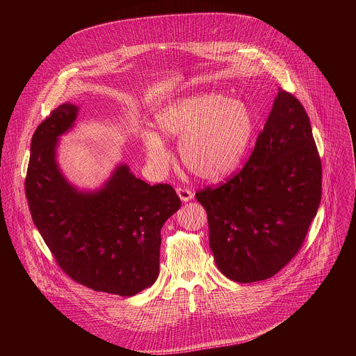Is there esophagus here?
I'll return each mask as SVG.
<instances>
[{"mask_svg":"<svg viewBox=\"0 0 356 356\" xmlns=\"http://www.w3.org/2000/svg\"><path fill=\"white\" fill-rule=\"evenodd\" d=\"M176 191H177V195L180 197V200L183 202H187V201L194 198V193L191 190H188V188H177Z\"/></svg>","mask_w":356,"mask_h":356,"instance_id":"34e87169","label":"esophagus"}]
</instances>
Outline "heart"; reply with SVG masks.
<instances>
[{"mask_svg": "<svg viewBox=\"0 0 356 356\" xmlns=\"http://www.w3.org/2000/svg\"><path fill=\"white\" fill-rule=\"evenodd\" d=\"M158 134L145 131L147 165L163 173L170 165L165 139H179L177 154L195 177L218 181L242 165L253 136V117L241 99L218 92L190 94L169 101L155 114Z\"/></svg>", "mask_w": 356, "mask_h": 356, "instance_id": "obj_1", "label": "heart"}]
</instances>
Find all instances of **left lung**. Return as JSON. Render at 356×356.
<instances>
[{
  "mask_svg": "<svg viewBox=\"0 0 356 356\" xmlns=\"http://www.w3.org/2000/svg\"><path fill=\"white\" fill-rule=\"evenodd\" d=\"M220 272L238 283L275 276L298 252L321 201V161L309 115L284 90L242 170L195 194Z\"/></svg>",
  "mask_w": 356,
  "mask_h": 356,
  "instance_id": "8db88e82",
  "label": "left lung"
}]
</instances>
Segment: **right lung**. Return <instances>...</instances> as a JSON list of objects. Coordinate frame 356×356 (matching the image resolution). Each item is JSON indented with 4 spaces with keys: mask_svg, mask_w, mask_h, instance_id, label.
I'll list each match as a JSON object with an SVG mask.
<instances>
[{
    "mask_svg": "<svg viewBox=\"0 0 356 356\" xmlns=\"http://www.w3.org/2000/svg\"><path fill=\"white\" fill-rule=\"evenodd\" d=\"M77 114V106L65 103L32 136L25 180L31 216L73 280L95 291L135 296L156 282L161 229L181 202L172 186H150L127 163H118L97 188L70 183L58 162V147Z\"/></svg>",
    "mask_w": 356,
    "mask_h": 356,
    "instance_id": "add662e5",
    "label": "right lung"
}]
</instances>
